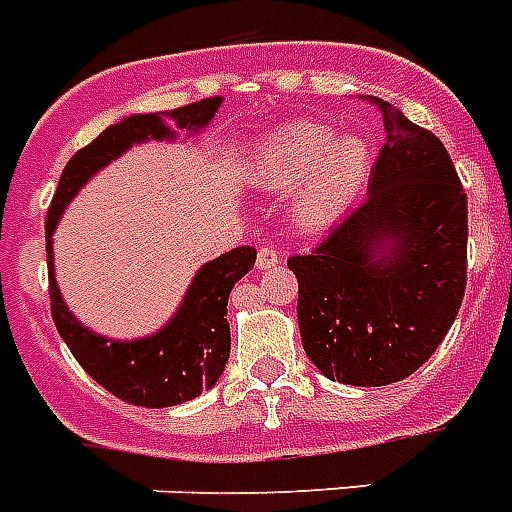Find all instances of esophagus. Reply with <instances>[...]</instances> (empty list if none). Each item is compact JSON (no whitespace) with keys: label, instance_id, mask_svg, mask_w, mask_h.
Returning <instances> with one entry per match:
<instances>
[{"label":"esophagus","instance_id":"34e87169","mask_svg":"<svg viewBox=\"0 0 512 512\" xmlns=\"http://www.w3.org/2000/svg\"><path fill=\"white\" fill-rule=\"evenodd\" d=\"M277 261H280V253H277L272 245H261L259 253H256V267L269 269V267H275Z\"/></svg>","mask_w":512,"mask_h":512}]
</instances>
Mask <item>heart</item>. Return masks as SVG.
I'll return each instance as SVG.
<instances>
[{
  "label": "heart",
  "instance_id": "obj_1",
  "mask_svg": "<svg viewBox=\"0 0 512 512\" xmlns=\"http://www.w3.org/2000/svg\"><path fill=\"white\" fill-rule=\"evenodd\" d=\"M370 169V145L357 134L333 137V129L317 121H296L272 132L256 145L251 179L269 190L298 187L293 216L304 230H320L333 222Z\"/></svg>",
  "mask_w": 512,
  "mask_h": 512
}]
</instances>
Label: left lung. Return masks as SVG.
Here are the masks:
<instances>
[{"mask_svg":"<svg viewBox=\"0 0 512 512\" xmlns=\"http://www.w3.org/2000/svg\"><path fill=\"white\" fill-rule=\"evenodd\" d=\"M372 105L386 142L365 203L288 259L306 357L349 386H388L423 367L468 277V198L447 147L391 102Z\"/></svg>","mask_w":512,"mask_h":512,"instance_id":"obj_1","label":"left lung"}]
</instances>
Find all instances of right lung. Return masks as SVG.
Returning a JSON list of instances; mask_svg holds the SVG:
<instances>
[{"label":"right lung","instance_id":"1","mask_svg":"<svg viewBox=\"0 0 512 512\" xmlns=\"http://www.w3.org/2000/svg\"><path fill=\"white\" fill-rule=\"evenodd\" d=\"M222 97H206L185 108L163 110L129 116L121 124L108 126L105 132L87 147H81L71 161L65 163L63 177L49 203L47 222V269H49V309L57 333L68 343V349L84 370L118 399L137 407H174L190 402L195 396L214 386L224 365L230 359V322H227V298L235 282L251 272L256 264V248L240 245L222 253L219 259L208 261L198 269V275L187 290L185 301L177 314L158 333L140 341H110L105 335L92 333L81 325L65 306L55 282L52 267V232L65 206L92 179V174L110 163L113 158L145 140H174L166 121L179 132H198L214 118Z\"/></svg>","mask_w":512,"mask_h":512}]
</instances>
